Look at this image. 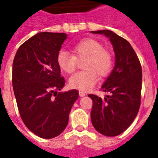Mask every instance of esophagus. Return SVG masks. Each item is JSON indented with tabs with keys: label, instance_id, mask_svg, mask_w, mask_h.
<instances>
[{
	"label": "esophagus",
	"instance_id": "obj_1",
	"mask_svg": "<svg viewBox=\"0 0 158 158\" xmlns=\"http://www.w3.org/2000/svg\"><path fill=\"white\" fill-rule=\"evenodd\" d=\"M79 96H81V97H83V96H86L85 93H84L83 91H79Z\"/></svg>",
	"mask_w": 158,
	"mask_h": 158
}]
</instances>
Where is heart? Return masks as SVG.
Returning a JSON list of instances; mask_svg holds the SVG:
<instances>
[{"label": "heart", "instance_id": "b5f03b06", "mask_svg": "<svg viewBox=\"0 0 158 158\" xmlns=\"http://www.w3.org/2000/svg\"><path fill=\"white\" fill-rule=\"evenodd\" d=\"M74 56L62 50L57 55V63L60 69L71 73L76 69L77 59L85 58L84 69L69 78V86L80 91L87 92L93 89L98 80L107 76L112 69V56L104 48L99 41L93 39H85L73 47Z\"/></svg>", "mask_w": 158, "mask_h": 158}]
</instances>
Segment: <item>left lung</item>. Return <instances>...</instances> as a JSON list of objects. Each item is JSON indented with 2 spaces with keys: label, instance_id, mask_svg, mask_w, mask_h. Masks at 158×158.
I'll return each mask as SVG.
<instances>
[{
  "label": "left lung",
  "instance_id": "8db88e82",
  "mask_svg": "<svg viewBox=\"0 0 158 158\" xmlns=\"http://www.w3.org/2000/svg\"><path fill=\"white\" fill-rule=\"evenodd\" d=\"M108 38L115 52V67L101 89L110 96L93 94L92 123L99 133L117 136L132 123L139 112L142 91V67L129 42L109 30L92 31Z\"/></svg>",
  "mask_w": 158,
  "mask_h": 158
}]
</instances>
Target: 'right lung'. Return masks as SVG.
<instances>
[{
  "mask_svg": "<svg viewBox=\"0 0 158 158\" xmlns=\"http://www.w3.org/2000/svg\"><path fill=\"white\" fill-rule=\"evenodd\" d=\"M65 33L40 32L22 44L12 63V87L25 126L37 136L53 139L65 129L76 89L58 93L65 85L57 55Z\"/></svg>",
  "mask_w": 158,
  "mask_h": 158,
  "instance_id": "add662e5",
  "label": "right lung"
}]
</instances>
